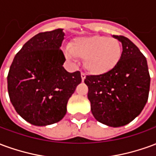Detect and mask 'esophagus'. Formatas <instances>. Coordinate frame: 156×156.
Listing matches in <instances>:
<instances>
[{"label": "esophagus", "instance_id": "1", "mask_svg": "<svg viewBox=\"0 0 156 156\" xmlns=\"http://www.w3.org/2000/svg\"><path fill=\"white\" fill-rule=\"evenodd\" d=\"M81 78H82V81H83V82L84 81V79L86 78V74H85V73H81Z\"/></svg>", "mask_w": 156, "mask_h": 156}]
</instances>
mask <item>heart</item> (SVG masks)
I'll return each instance as SVG.
<instances>
[{
    "instance_id": "1",
    "label": "heart",
    "mask_w": 156,
    "mask_h": 156,
    "mask_svg": "<svg viewBox=\"0 0 156 156\" xmlns=\"http://www.w3.org/2000/svg\"><path fill=\"white\" fill-rule=\"evenodd\" d=\"M64 55L69 61L83 59V67L95 76L104 75L114 70L122 56L120 41L105 36H90L75 38L70 48L64 50Z\"/></svg>"
}]
</instances>
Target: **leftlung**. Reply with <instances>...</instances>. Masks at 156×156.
I'll list each match as a JSON object with an SVG mask.
<instances>
[{
    "label": "left lung",
    "mask_w": 156,
    "mask_h": 156,
    "mask_svg": "<svg viewBox=\"0 0 156 156\" xmlns=\"http://www.w3.org/2000/svg\"><path fill=\"white\" fill-rule=\"evenodd\" d=\"M122 43L119 64L108 73L87 76L88 98L96 120L120 127L134 120L146 105L151 77L146 58L127 37L113 35Z\"/></svg>",
    "instance_id": "1"
}]
</instances>
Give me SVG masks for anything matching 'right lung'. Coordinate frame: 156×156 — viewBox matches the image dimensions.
I'll return each instance as SVG.
<instances>
[{"label":"right lung","instance_id":"right-lung-1","mask_svg":"<svg viewBox=\"0 0 156 156\" xmlns=\"http://www.w3.org/2000/svg\"><path fill=\"white\" fill-rule=\"evenodd\" d=\"M63 29L38 33L16 53L7 76L13 107L30 124L46 126L59 122L67 104L82 82L80 72L68 73L60 49Z\"/></svg>","mask_w":156,"mask_h":156}]
</instances>
